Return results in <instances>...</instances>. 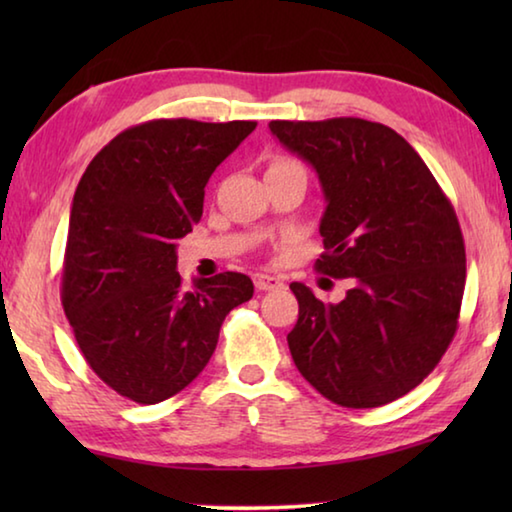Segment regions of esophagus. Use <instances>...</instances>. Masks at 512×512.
I'll return each mask as SVG.
<instances>
[{
  "instance_id": "34e87169",
  "label": "esophagus",
  "mask_w": 512,
  "mask_h": 512,
  "mask_svg": "<svg viewBox=\"0 0 512 512\" xmlns=\"http://www.w3.org/2000/svg\"><path fill=\"white\" fill-rule=\"evenodd\" d=\"M253 282H255V287H257L259 291H273V289H280L282 284H284L282 277H277V275H264V273H255Z\"/></svg>"
}]
</instances>
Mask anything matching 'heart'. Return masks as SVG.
<instances>
[{
    "label": "heart",
    "mask_w": 512,
    "mask_h": 512,
    "mask_svg": "<svg viewBox=\"0 0 512 512\" xmlns=\"http://www.w3.org/2000/svg\"><path fill=\"white\" fill-rule=\"evenodd\" d=\"M275 164H291V160H277Z\"/></svg>",
    "instance_id": "1"
}]
</instances>
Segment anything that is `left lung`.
<instances>
[{"label": "left lung", "instance_id": "8db88e82", "mask_svg": "<svg viewBox=\"0 0 512 512\" xmlns=\"http://www.w3.org/2000/svg\"><path fill=\"white\" fill-rule=\"evenodd\" d=\"M268 128L323 187L318 271L352 280L345 298L327 305L291 284L300 305L287 336L293 363L334 404L393 402L438 366L456 334L465 244L454 207L413 146L377 121Z\"/></svg>", "mask_w": 512, "mask_h": 512}]
</instances>
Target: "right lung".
I'll return each instance as SVG.
<instances>
[{
    "instance_id": "1",
    "label": "right lung",
    "mask_w": 512,
    "mask_h": 512,
    "mask_svg": "<svg viewBox=\"0 0 512 512\" xmlns=\"http://www.w3.org/2000/svg\"><path fill=\"white\" fill-rule=\"evenodd\" d=\"M255 121L153 119L119 133L76 187L63 307L85 361L137 404H158L201 375L225 316L253 298L244 273L185 287L178 239L201 221L214 169Z\"/></svg>"
}]
</instances>
